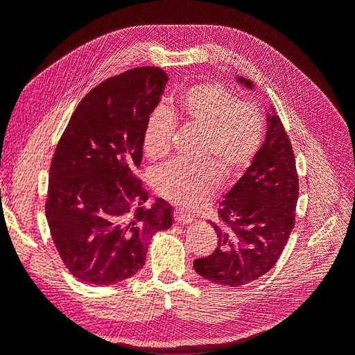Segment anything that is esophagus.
Returning a JSON list of instances; mask_svg holds the SVG:
<instances>
[{
  "label": "esophagus",
  "instance_id": "34e87169",
  "mask_svg": "<svg viewBox=\"0 0 355 355\" xmlns=\"http://www.w3.org/2000/svg\"><path fill=\"white\" fill-rule=\"evenodd\" d=\"M192 219H194V218H192L191 214H187V213L179 211V210L175 211V220H176L179 225H188V223L192 222Z\"/></svg>",
  "mask_w": 355,
  "mask_h": 355
}]
</instances>
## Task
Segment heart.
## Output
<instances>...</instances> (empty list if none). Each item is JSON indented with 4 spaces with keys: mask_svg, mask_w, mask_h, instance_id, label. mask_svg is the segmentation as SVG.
Listing matches in <instances>:
<instances>
[{
    "mask_svg": "<svg viewBox=\"0 0 355 355\" xmlns=\"http://www.w3.org/2000/svg\"><path fill=\"white\" fill-rule=\"evenodd\" d=\"M176 121L197 128L200 163H171L155 175L158 194L182 210L206 204L225 175H237L259 153L265 120L252 102H240L219 83H198L182 92L168 111L158 106L148 115L142 149L148 159L159 161L171 151Z\"/></svg>",
    "mask_w": 355,
    "mask_h": 355,
    "instance_id": "b5f03b06",
    "label": "heart"
}]
</instances>
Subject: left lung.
<instances>
[{
	"label": "left lung",
	"instance_id": "8db88e82",
	"mask_svg": "<svg viewBox=\"0 0 355 355\" xmlns=\"http://www.w3.org/2000/svg\"><path fill=\"white\" fill-rule=\"evenodd\" d=\"M252 87V83L239 78ZM299 178L292 142L278 115L268 116L259 153L219 204L218 247L194 261L206 280L230 287L249 284L280 259L295 227Z\"/></svg>",
	"mask_w": 355,
	"mask_h": 355
}]
</instances>
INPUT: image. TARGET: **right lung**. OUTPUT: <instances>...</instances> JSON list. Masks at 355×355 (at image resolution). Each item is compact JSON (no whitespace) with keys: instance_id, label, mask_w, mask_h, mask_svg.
Returning <instances> with one entry per match:
<instances>
[{"instance_id":"add662e5","label":"right lung","mask_w":355,"mask_h":355,"mask_svg":"<svg viewBox=\"0 0 355 355\" xmlns=\"http://www.w3.org/2000/svg\"><path fill=\"white\" fill-rule=\"evenodd\" d=\"M168 77L139 67L96 85L75 108L51 158L46 216L53 243L78 280L110 286L145 263L153 234L167 230L173 209L135 173L142 130Z\"/></svg>"}]
</instances>
